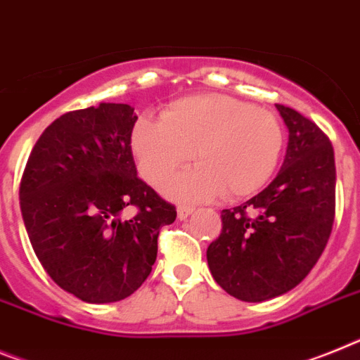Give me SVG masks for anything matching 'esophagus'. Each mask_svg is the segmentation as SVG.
I'll list each match as a JSON object with an SVG mask.
<instances>
[{"mask_svg":"<svg viewBox=\"0 0 360 360\" xmlns=\"http://www.w3.org/2000/svg\"><path fill=\"white\" fill-rule=\"evenodd\" d=\"M193 211H195V210H193V207H189V205H180V207L176 210V214H178V218H180V220H186V218L189 217Z\"/></svg>","mask_w":360,"mask_h":360,"instance_id":"34e87169","label":"esophagus"}]
</instances>
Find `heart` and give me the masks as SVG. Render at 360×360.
<instances>
[{"label": "heart", "instance_id": "1", "mask_svg": "<svg viewBox=\"0 0 360 360\" xmlns=\"http://www.w3.org/2000/svg\"><path fill=\"white\" fill-rule=\"evenodd\" d=\"M282 146L284 131L271 110L226 94L173 101L162 122L138 120L131 133L138 171L149 184L167 180L195 150L198 167L164 187L165 195L187 202L255 195L275 173Z\"/></svg>", "mask_w": 360, "mask_h": 360}]
</instances>
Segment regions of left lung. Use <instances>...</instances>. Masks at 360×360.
Returning a JSON list of instances; mask_svg holds the SVG:
<instances>
[{
  "instance_id": "8db88e82",
  "label": "left lung",
  "mask_w": 360,
  "mask_h": 360,
  "mask_svg": "<svg viewBox=\"0 0 360 360\" xmlns=\"http://www.w3.org/2000/svg\"><path fill=\"white\" fill-rule=\"evenodd\" d=\"M290 131L282 169L262 193L222 211V233L207 248L217 284L244 302H264L308 276L335 217V156L311 120L276 105Z\"/></svg>"
}]
</instances>
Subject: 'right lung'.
I'll return each instance as SVG.
<instances>
[{"instance_id":"obj_1","label":"right lung","mask_w":360,"mask_h":360,"mask_svg":"<svg viewBox=\"0 0 360 360\" xmlns=\"http://www.w3.org/2000/svg\"><path fill=\"white\" fill-rule=\"evenodd\" d=\"M127 103L72 110L34 146L20 186L32 250L61 290L91 304L127 299L149 276L174 205L136 176ZM129 205L137 214L121 217Z\"/></svg>"}]
</instances>
